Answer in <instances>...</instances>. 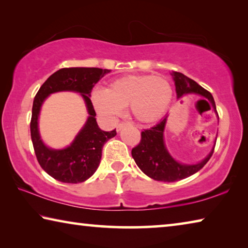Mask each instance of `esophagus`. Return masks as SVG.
Wrapping results in <instances>:
<instances>
[{
	"label": "esophagus",
	"instance_id": "obj_1",
	"mask_svg": "<svg viewBox=\"0 0 248 248\" xmlns=\"http://www.w3.org/2000/svg\"><path fill=\"white\" fill-rule=\"evenodd\" d=\"M127 124H129L128 121H121L120 124H117V131H119V130L123 129V128L124 127V125H127Z\"/></svg>",
	"mask_w": 248,
	"mask_h": 248
}]
</instances>
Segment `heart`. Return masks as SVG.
Segmentation results:
<instances>
[{
	"instance_id": "1",
	"label": "heart",
	"mask_w": 248,
	"mask_h": 248,
	"mask_svg": "<svg viewBox=\"0 0 248 248\" xmlns=\"http://www.w3.org/2000/svg\"><path fill=\"white\" fill-rule=\"evenodd\" d=\"M173 98V87L166 78L154 75H128L117 78L108 89H95L92 104L109 120L119 117L124 107L142 123H151L165 114Z\"/></svg>"
}]
</instances>
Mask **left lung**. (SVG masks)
I'll return each mask as SVG.
<instances>
[{"label":"left lung","instance_id":"left-lung-1","mask_svg":"<svg viewBox=\"0 0 248 248\" xmlns=\"http://www.w3.org/2000/svg\"><path fill=\"white\" fill-rule=\"evenodd\" d=\"M171 75L174 77L177 98L188 93L199 94L204 97L199 103H207L217 112L215 99L210 92L204 90L194 79L187 78L183 73L173 72ZM166 118L167 117L154 127L144 129L141 132V140L139 144L132 149L131 154L137 165L146 176L158 182L171 183L189 177L200 170L212 156L215 149H212L208 156L198 164L185 165L176 162L167 152L164 139H163Z\"/></svg>","mask_w":248,"mask_h":248}]
</instances>
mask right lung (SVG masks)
Returning a JSON list of instances; mask_svg holds the SVG:
<instances>
[{"label": "right lung", "mask_w": 248, "mask_h": 248, "mask_svg": "<svg viewBox=\"0 0 248 248\" xmlns=\"http://www.w3.org/2000/svg\"><path fill=\"white\" fill-rule=\"evenodd\" d=\"M109 72L110 70L99 68H63L50 75L37 92L31 120L33 150L41 169L59 182L78 184L89 179L99 165L104 144L117 134L116 129L106 132L98 128L95 118L96 112L90 98L95 84ZM61 90L81 93L86 100L90 117L72 145L63 150H51L40 139L38 116L45 97Z\"/></svg>", "instance_id": "obj_1"}]
</instances>
